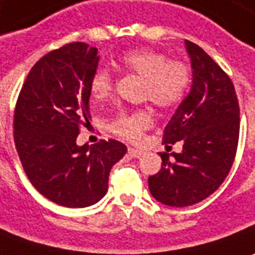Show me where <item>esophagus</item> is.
<instances>
[{
  "label": "esophagus",
  "instance_id": "esophagus-1",
  "mask_svg": "<svg viewBox=\"0 0 255 255\" xmlns=\"http://www.w3.org/2000/svg\"><path fill=\"white\" fill-rule=\"evenodd\" d=\"M128 154H129L131 157H140V156H142V150L129 147V149H128Z\"/></svg>",
  "mask_w": 255,
  "mask_h": 255
}]
</instances>
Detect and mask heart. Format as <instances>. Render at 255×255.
<instances>
[{
  "instance_id": "b5f03b06",
  "label": "heart",
  "mask_w": 255,
  "mask_h": 255,
  "mask_svg": "<svg viewBox=\"0 0 255 255\" xmlns=\"http://www.w3.org/2000/svg\"><path fill=\"white\" fill-rule=\"evenodd\" d=\"M122 65L145 80L142 95L160 108H171L182 101L189 90L192 74L189 66L181 60H168V56L150 48H138L122 56ZM113 90V76L108 69H99L91 80V94L95 102L108 99ZM153 117L147 110L122 115L112 124L117 135L136 140L147 128Z\"/></svg>"
}]
</instances>
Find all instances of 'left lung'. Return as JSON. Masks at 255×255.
<instances>
[{"instance_id": "1", "label": "left lung", "mask_w": 255, "mask_h": 255, "mask_svg": "<svg viewBox=\"0 0 255 255\" xmlns=\"http://www.w3.org/2000/svg\"><path fill=\"white\" fill-rule=\"evenodd\" d=\"M192 85L164 128L165 145L182 142L181 153H160L161 168L149 177L152 196L165 206L186 207L214 193L232 167L239 140L240 110L231 78L199 45L185 40Z\"/></svg>"}]
</instances>
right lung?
<instances>
[{
	"label": "right lung",
	"instance_id": "right-lung-1",
	"mask_svg": "<svg viewBox=\"0 0 255 255\" xmlns=\"http://www.w3.org/2000/svg\"><path fill=\"white\" fill-rule=\"evenodd\" d=\"M98 49L72 42L47 53L27 74L15 109V145L31 185L51 202L88 207L108 192L112 167L127 146L101 140L77 145L80 128L90 124L91 80Z\"/></svg>",
	"mask_w": 255,
	"mask_h": 255
}]
</instances>
